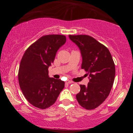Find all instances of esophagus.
Wrapping results in <instances>:
<instances>
[{
	"mask_svg": "<svg viewBox=\"0 0 133 133\" xmlns=\"http://www.w3.org/2000/svg\"><path fill=\"white\" fill-rule=\"evenodd\" d=\"M73 83L72 81H65V84H72Z\"/></svg>",
	"mask_w": 133,
	"mask_h": 133,
	"instance_id": "1",
	"label": "esophagus"
}]
</instances>
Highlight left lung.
I'll return each instance as SVG.
<instances>
[{
  "mask_svg": "<svg viewBox=\"0 0 133 133\" xmlns=\"http://www.w3.org/2000/svg\"><path fill=\"white\" fill-rule=\"evenodd\" d=\"M81 52V68L89 74L88 85H80L81 90L76 94L79 104L91 110L106 100L113 85L115 65L108 49L88 35L69 36Z\"/></svg>",
  "mask_w": 133,
  "mask_h": 133,
  "instance_id": "8db88e82",
  "label": "left lung"
}]
</instances>
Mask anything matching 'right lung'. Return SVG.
Listing matches in <instances>:
<instances>
[{"mask_svg": "<svg viewBox=\"0 0 133 133\" xmlns=\"http://www.w3.org/2000/svg\"><path fill=\"white\" fill-rule=\"evenodd\" d=\"M65 41L64 35L42 36L27 49L21 59L18 73L20 88L29 103L39 109L54 104L64 88V82L49 77L48 68Z\"/></svg>", "mask_w": 133, "mask_h": 133, "instance_id": "add662e5", "label": "right lung"}]
</instances>
